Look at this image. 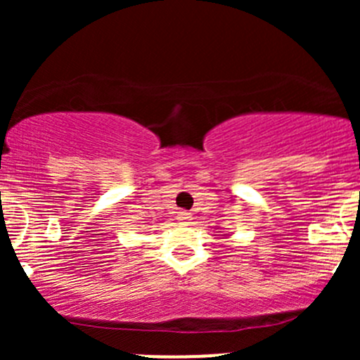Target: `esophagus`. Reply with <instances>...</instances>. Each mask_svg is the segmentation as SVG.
I'll return each instance as SVG.
<instances>
[{
    "label": "esophagus",
    "mask_w": 360,
    "mask_h": 360,
    "mask_svg": "<svg viewBox=\"0 0 360 360\" xmlns=\"http://www.w3.org/2000/svg\"><path fill=\"white\" fill-rule=\"evenodd\" d=\"M177 220H179L181 223H189V220H191V213L179 212L177 213Z\"/></svg>",
    "instance_id": "esophagus-1"
}]
</instances>
